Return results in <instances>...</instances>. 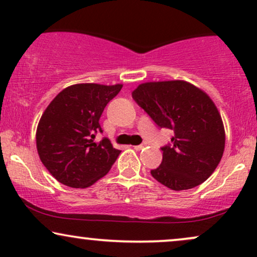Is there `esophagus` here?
Instances as JSON below:
<instances>
[{"label":"esophagus","mask_w":257,"mask_h":257,"mask_svg":"<svg viewBox=\"0 0 257 257\" xmlns=\"http://www.w3.org/2000/svg\"><path fill=\"white\" fill-rule=\"evenodd\" d=\"M146 146V144H141V145H137V146H134V149L137 150V151H140V150H143L144 147Z\"/></svg>","instance_id":"obj_1"}]
</instances>
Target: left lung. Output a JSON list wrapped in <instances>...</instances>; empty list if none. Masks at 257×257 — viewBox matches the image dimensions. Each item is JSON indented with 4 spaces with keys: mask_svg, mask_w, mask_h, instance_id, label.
<instances>
[{
    "mask_svg": "<svg viewBox=\"0 0 257 257\" xmlns=\"http://www.w3.org/2000/svg\"><path fill=\"white\" fill-rule=\"evenodd\" d=\"M133 99L159 128L174 132L161 147L163 159L151 175L174 191L204 182L219 166L225 150V129L213 100L185 81L147 82Z\"/></svg>",
    "mask_w": 257,
    "mask_h": 257,
    "instance_id": "8db88e82",
    "label": "left lung"
}]
</instances>
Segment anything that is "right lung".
<instances>
[{
	"label": "right lung",
	"mask_w": 257,
	"mask_h": 257,
	"mask_svg": "<svg viewBox=\"0 0 257 257\" xmlns=\"http://www.w3.org/2000/svg\"><path fill=\"white\" fill-rule=\"evenodd\" d=\"M122 84H73L65 88L43 112L36 133L37 152L43 166L63 185L89 187L113 166L119 150L102 133L99 119Z\"/></svg>",
	"instance_id": "add662e5"
}]
</instances>
